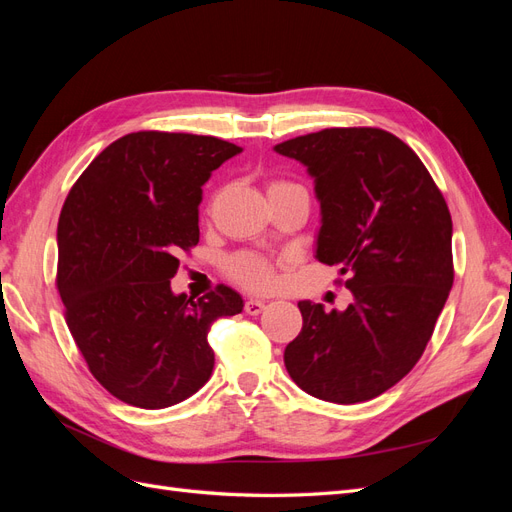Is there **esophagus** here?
Instances as JSON below:
<instances>
[{
    "label": "esophagus",
    "instance_id": "esophagus-1",
    "mask_svg": "<svg viewBox=\"0 0 512 512\" xmlns=\"http://www.w3.org/2000/svg\"><path fill=\"white\" fill-rule=\"evenodd\" d=\"M262 309H265V303L258 301V299H247L245 301V312L250 314V316H258Z\"/></svg>",
    "mask_w": 512,
    "mask_h": 512
}]
</instances>
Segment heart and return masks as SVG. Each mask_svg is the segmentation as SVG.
Returning <instances> with one entry per match:
<instances>
[{"label": "heart", "instance_id": "b5f03b06", "mask_svg": "<svg viewBox=\"0 0 512 512\" xmlns=\"http://www.w3.org/2000/svg\"><path fill=\"white\" fill-rule=\"evenodd\" d=\"M286 181H275L271 185H284ZM230 275L235 277L239 284H243L245 288L252 290H265L271 286L273 282V271L269 262L256 256V254H239L230 260L228 265Z\"/></svg>", "mask_w": 512, "mask_h": 512}]
</instances>
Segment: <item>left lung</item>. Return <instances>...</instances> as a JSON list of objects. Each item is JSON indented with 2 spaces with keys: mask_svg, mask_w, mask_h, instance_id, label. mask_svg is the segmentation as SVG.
Returning a JSON list of instances; mask_svg holds the SVG:
<instances>
[{
  "mask_svg": "<svg viewBox=\"0 0 512 512\" xmlns=\"http://www.w3.org/2000/svg\"><path fill=\"white\" fill-rule=\"evenodd\" d=\"M275 151L314 177L316 258L350 275L344 312L299 301L303 329L284 363L301 389L333 404L389 391L418 363L453 286V222L421 158L380 128H327Z\"/></svg>",
  "mask_w": 512,
  "mask_h": 512,
  "instance_id": "1",
  "label": "left lung"
}]
</instances>
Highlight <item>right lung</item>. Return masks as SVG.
I'll list each match as a JSON object with an SVG mask.
<instances>
[{
    "label": "right lung",
    "instance_id": "add662e5",
    "mask_svg": "<svg viewBox=\"0 0 512 512\" xmlns=\"http://www.w3.org/2000/svg\"><path fill=\"white\" fill-rule=\"evenodd\" d=\"M243 149L215 136L132 132L72 185L57 224V290L94 378L145 410L175 406L211 378L207 342L243 299L220 284L194 301L170 290L198 243V205L215 168Z\"/></svg>",
    "mask_w": 512,
    "mask_h": 512
}]
</instances>
